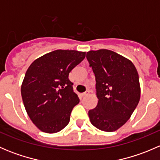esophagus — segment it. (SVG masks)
I'll return each instance as SVG.
<instances>
[{
	"instance_id": "34e87169",
	"label": "esophagus",
	"mask_w": 160,
	"mask_h": 160,
	"mask_svg": "<svg viewBox=\"0 0 160 160\" xmlns=\"http://www.w3.org/2000/svg\"><path fill=\"white\" fill-rule=\"evenodd\" d=\"M89 93H90V92H89V91H88H88H85V92H84V93H82V96H83V97H85V96H88V94H89Z\"/></svg>"
}]
</instances>
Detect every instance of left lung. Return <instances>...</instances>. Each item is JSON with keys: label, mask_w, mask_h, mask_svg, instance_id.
Instances as JSON below:
<instances>
[{"label": "left lung", "mask_w": 160, "mask_h": 160, "mask_svg": "<svg viewBox=\"0 0 160 160\" xmlns=\"http://www.w3.org/2000/svg\"><path fill=\"white\" fill-rule=\"evenodd\" d=\"M96 80L98 105L88 111L98 129L114 132L125 125L140 99L139 77L134 64L108 49L87 52Z\"/></svg>", "instance_id": "1"}]
</instances>
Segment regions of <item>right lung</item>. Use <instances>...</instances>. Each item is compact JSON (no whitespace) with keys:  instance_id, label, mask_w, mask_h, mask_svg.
I'll return each mask as SVG.
<instances>
[{"instance_id":"add662e5","label":"right lung","mask_w":160,"mask_h":160,"mask_svg":"<svg viewBox=\"0 0 160 160\" xmlns=\"http://www.w3.org/2000/svg\"><path fill=\"white\" fill-rule=\"evenodd\" d=\"M84 52L58 49L35 59L26 71L22 97L32 122L46 133H56L70 122L80 102L69 80L70 71L83 60Z\"/></svg>"}]
</instances>
